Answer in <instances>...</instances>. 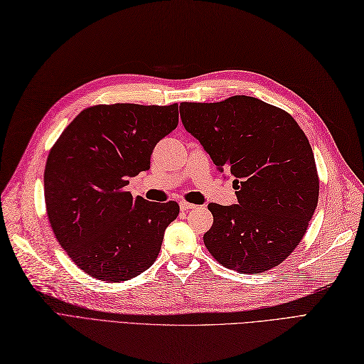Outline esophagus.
<instances>
[{"mask_svg": "<svg viewBox=\"0 0 364 364\" xmlns=\"http://www.w3.org/2000/svg\"><path fill=\"white\" fill-rule=\"evenodd\" d=\"M192 208H196V205L192 204V203H187V201H180L181 212H186V210H192Z\"/></svg>", "mask_w": 364, "mask_h": 364, "instance_id": "obj_1", "label": "esophagus"}]
</instances>
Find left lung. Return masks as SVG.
<instances>
[{
  "mask_svg": "<svg viewBox=\"0 0 364 364\" xmlns=\"http://www.w3.org/2000/svg\"><path fill=\"white\" fill-rule=\"evenodd\" d=\"M180 107L186 132L219 172L234 177L237 204H208V252L242 274L278 266L304 237L318 205L319 177L307 136L287 112L252 97Z\"/></svg>",
  "mask_w": 364,
  "mask_h": 364,
  "instance_id": "8db88e82",
  "label": "left lung"
}]
</instances>
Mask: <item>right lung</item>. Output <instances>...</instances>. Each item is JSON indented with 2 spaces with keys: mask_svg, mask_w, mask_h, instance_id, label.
Returning <instances> with one entry per match:
<instances>
[{
  "mask_svg": "<svg viewBox=\"0 0 364 364\" xmlns=\"http://www.w3.org/2000/svg\"><path fill=\"white\" fill-rule=\"evenodd\" d=\"M178 125V104L85 109L50 151L43 184L55 239L93 278L119 283L156 262L177 203L133 198L128 178L148 171L160 140Z\"/></svg>",
  "mask_w": 364,
  "mask_h": 364,
  "instance_id": "obj_1",
  "label": "right lung"
}]
</instances>
